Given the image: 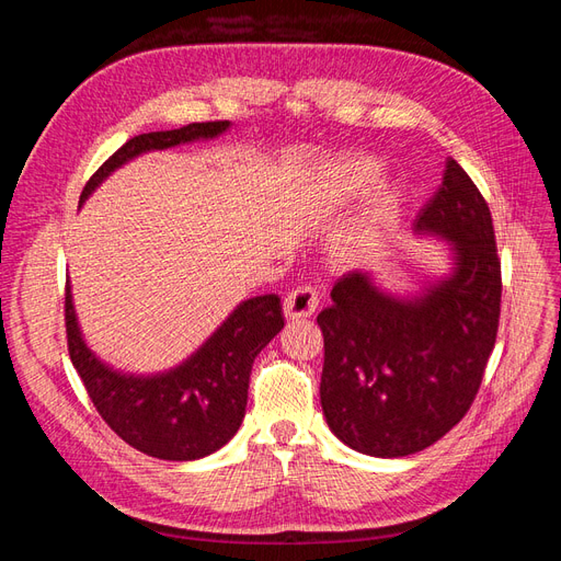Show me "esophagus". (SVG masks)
<instances>
[{"label": "esophagus", "mask_w": 561, "mask_h": 561, "mask_svg": "<svg viewBox=\"0 0 561 561\" xmlns=\"http://www.w3.org/2000/svg\"><path fill=\"white\" fill-rule=\"evenodd\" d=\"M318 301H320V297H318V293L313 290V287L299 285V287H295V290L287 293L285 299H283L285 318H290V320L309 318V316L316 313Z\"/></svg>", "instance_id": "obj_1"}]
</instances>
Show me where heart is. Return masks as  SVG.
<instances>
[{"instance_id": "heart-1", "label": "heart", "mask_w": 561, "mask_h": 561, "mask_svg": "<svg viewBox=\"0 0 561 561\" xmlns=\"http://www.w3.org/2000/svg\"><path fill=\"white\" fill-rule=\"evenodd\" d=\"M381 165L369 157H342L328 165V186L332 201L346 203L360 196L365 190L377 182ZM400 208V194L396 186H381L379 192L369 196L360 217L344 231L339 241V254L344 260H363L369 252H375L390 225L396 222Z\"/></svg>"}]
</instances>
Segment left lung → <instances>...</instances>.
<instances>
[{"label":"left lung","mask_w":561,"mask_h":561,"mask_svg":"<svg viewBox=\"0 0 561 561\" xmlns=\"http://www.w3.org/2000/svg\"><path fill=\"white\" fill-rule=\"evenodd\" d=\"M416 233L449 241L451 271L416 297L383 293L363 271L332 287L320 404L351 449L398 458L431 447L466 416L496 344L501 262L484 196L454 159Z\"/></svg>","instance_id":"8db88e82"}]
</instances>
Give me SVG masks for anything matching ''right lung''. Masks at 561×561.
<instances>
[{
  "label": "right lung",
  "mask_w": 561,
  "mask_h": 561,
  "mask_svg": "<svg viewBox=\"0 0 561 561\" xmlns=\"http://www.w3.org/2000/svg\"><path fill=\"white\" fill-rule=\"evenodd\" d=\"M229 126L206 122L135 135L98 168L83 186L79 206L116 168L145 151L213 140ZM283 325L278 295L252 297L178 367L159 375H126L100 360L83 342L70 283L65 290L67 351L98 414L124 443L163 461H194L229 443L245 416L252 363Z\"/></svg>",
  "instance_id": "obj_1"
}]
</instances>
